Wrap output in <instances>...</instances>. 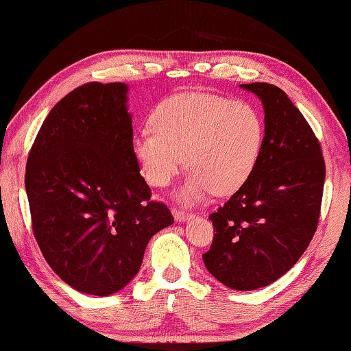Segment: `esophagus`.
<instances>
[{"label":"esophagus","instance_id":"34e87169","mask_svg":"<svg viewBox=\"0 0 351 351\" xmlns=\"http://www.w3.org/2000/svg\"><path fill=\"white\" fill-rule=\"evenodd\" d=\"M173 216L176 221H189L193 218V213L186 212V210H181V208H173Z\"/></svg>","mask_w":351,"mask_h":351}]
</instances>
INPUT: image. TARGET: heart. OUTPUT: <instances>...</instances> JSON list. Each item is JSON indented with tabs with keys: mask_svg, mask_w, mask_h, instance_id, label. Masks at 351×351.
<instances>
[{
	"mask_svg": "<svg viewBox=\"0 0 351 351\" xmlns=\"http://www.w3.org/2000/svg\"><path fill=\"white\" fill-rule=\"evenodd\" d=\"M150 125L132 139L141 173L150 186L165 187L186 162L181 197L187 202L237 192L256 167L265 136L253 104L202 92L165 98Z\"/></svg>",
	"mask_w": 351,
	"mask_h": 351,
	"instance_id": "obj_1",
	"label": "heart"
}]
</instances>
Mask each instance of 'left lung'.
Wrapping results in <instances>:
<instances>
[{"label": "left lung", "instance_id": "8db88e82", "mask_svg": "<svg viewBox=\"0 0 351 351\" xmlns=\"http://www.w3.org/2000/svg\"><path fill=\"white\" fill-rule=\"evenodd\" d=\"M258 95L265 136L258 164L224 206L208 216L215 237L207 270L233 290L265 287L289 271L317 228L326 181L321 144L281 88L241 84Z\"/></svg>", "mask_w": 351, "mask_h": 351}]
</instances>
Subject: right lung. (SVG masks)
<instances>
[{"label": "right lung", "instance_id": "1", "mask_svg": "<svg viewBox=\"0 0 351 351\" xmlns=\"http://www.w3.org/2000/svg\"><path fill=\"white\" fill-rule=\"evenodd\" d=\"M123 82H87L44 119L25 165L32 230L75 290L109 296L139 271L150 238L173 224L139 175Z\"/></svg>", "mask_w": 351, "mask_h": 351}]
</instances>
